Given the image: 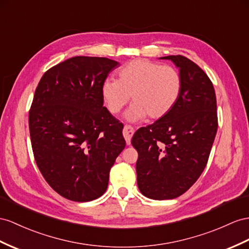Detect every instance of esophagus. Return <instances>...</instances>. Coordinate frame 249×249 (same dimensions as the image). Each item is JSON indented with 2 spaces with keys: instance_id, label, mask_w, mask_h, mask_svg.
I'll return each mask as SVG.
<instances>
[{
  "instance_id": "34e87169",
  "label": "esophagus",
  "mask_w": 249,
  "mask_h": 249,
  "mask_svg": "<svg viewBox=\"0 0 249 249\" xmlns=\"http://www.w3.org/2000/svg\"><path fill=\"white\" fill-rule=\"evenodd\" d=\"M133 132H135V129L132 128L130 125H125L124 126V129H123V136L125 138V141L126 144L129 145L131 142V138L133 136Z\"/></svg>"
}]
</instances>
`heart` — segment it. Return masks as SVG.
I'll list each match as a JSON object with an SVG mask.
<instances>
[{
    "label": "heart",
    "mask_w": 249,
    "mask_h": 249,
    "mask_svg": "<svg viewBox=\"0 0 249 249\" xmlns=\"http://www.w3.org/2000/svg\"><path fill=\"white\" fill-rule=\"evenodd\" d=\"M182 91V76L170 65L146 59L128 62L118 72V80L106 79L101 87L102 99L108 111L117 114L130 100L133 104L126 112L129 121L148 116L158 120L173 109Z\"/></svg>",
    "instance_id": "1"
}]
</instances>
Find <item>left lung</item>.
I'll list each match as a JSON object with an SVG mask.
<instances>
[{"instance_id":"8db88e82","label":"left lung","mask_w":249,"mask_h":249,"mask_svg":"<svg viewBox=\"0 0 249 249\" xmlns=\"http://www.w3.org/2000/svg\"><path fill=\"white\" fill-rule=\"evenodd\" d=\"M173 61L182 76L180 98L166 116L136 131L138 187L152 200L180 196L205 168L218 129L216 99L207 74L183 55Z\"/></svg>"}]
</instances>
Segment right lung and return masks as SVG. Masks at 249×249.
Wrapping results in <instances>:
<instances>
[{
	"label": "right lung",
	"mask_w": 249,
	"mask_h": 249,
	"mask_svg": "<svg viewBox=\"0 0 249 249\" xmlns=\"http://www.w3.org/2000/svg\"><path fill=\"white\" fill-rule=\"evenodd\" d=\"M120 64L73 56L48 69L29 110L31 146L37 167L54 191L88 202L103 195L109 171L125 148L123 124L103 106L101 87Z\"/></svg>",
	"instance_id": "add662e5"
}]
</instances>
